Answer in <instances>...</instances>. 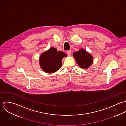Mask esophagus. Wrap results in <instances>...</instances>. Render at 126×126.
<instances>
[{
  "label": "esophagus",
  "instance_id": "esophagus-1",
  "mask_svg": "<svg viewBox=\"0 0 126 126\" xmlns=\"http://www.w3.org/2000/svg\"><path fill=\"white\" fill-rule=\"evenodd\" d=\"M67 54L68 56H70L71 54V51L70 50H68L67 51Z\"/></svg>",
  "mask_w": 126,
  "mask_h": 126
}]
</instances>
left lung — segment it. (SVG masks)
Masks as SVG:
<instances>
[{
  "label": "left lung",
  "mask_w": 126,
  "mask_h": 126,
  "mask_svg": "<svg viewBox=\"0 0 126 126\" xmlns=\"http://www.w3.org/2000/svg\"><path fill=\"white\" fill-rule=\"evenodd\" d=\"M73 56L79 67L83 69L88 68L93 63L92 55L83 48L74 52Z\"/></svg>",
  "instance_id": "left-lung-1"
}]
</instances>
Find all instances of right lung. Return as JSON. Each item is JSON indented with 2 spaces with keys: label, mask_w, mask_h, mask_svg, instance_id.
Masks as SVG:
<instances>
[{
  "label": "right lung",
  "mask_w": 126,
  "mask_h": 126,
  "mask_svg": "<svg viewBox=\"0 0 126 126\" xmlns=\"http://www.w3.org/2000/svg\"><path fill=\"white\" fill-rule=\"evenodd\" d=\"M67 55L56 48L50 47L42 53L39 57V64L42 69L47 73H53L61 68L62 60Z\"/></svg>",
  "instance_id": "1"
}]
</instances>
